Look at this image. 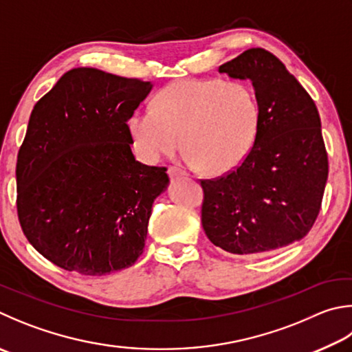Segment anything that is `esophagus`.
<instances>
[{"label":"esophagus","mask_w":352,"mask_h":352,"mask_svg":"<svg viewBox=\"0 0 352 352\" xmlns=\"http://www.w3.org/2000/svg\"><path fill=\"white\" fill-rule=\"evenodd\" d=\"M168 174L170 178H178V177H188L186 172H184L183 169L177 168V166H170V168L168 169Z\"/></svg>","instance_id":"esophagus-1"}]
</instances>
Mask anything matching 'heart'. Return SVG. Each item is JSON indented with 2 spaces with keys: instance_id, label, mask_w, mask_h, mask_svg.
Here are the masks:
<instances>
[{
  "instance_id": "b5f03b06",
  "label": "heart",
  "mask_w": 352,
  "mask_h": 352,
  "mask_svg": "<svg viewBox=\"0 0 352 352\" xmlns=\"http://www.w3.org/2000/svg\"><path fill=\"white\" fill-rule=\"evenodd\" d=\"M260 123L258 100L243 82L180 80L157 95L154 107L133 113L129 129L144 162L157 163L184 144L190 166L220 175L248 157Z\"/></svg>"
}]
</instances>
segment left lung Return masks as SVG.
I'll return each mask as SVG.
<instances>
[{
    "instance_id": "8db88e82",
    "label": "left lung",
    "mask_w": 352,
    "mask_h": 352,
    "mask_svg": "<svg viewBox=\"0 0 352 352\" xmlns=\"http://www.w3.org/2000/svg\"><path fill=\"white\" fill-rule=\"evenodd\" d=\"M219 72L252 82L261 123L237 169L201 180V225L226 252L276 251L302 240L322 206L328 154L320 115L296 76L265 49L245 50Z\"/></svg>"
}]
</instances>
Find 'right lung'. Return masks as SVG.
I'll use <instances>...</instances> for the list:
<instances>
[{"mask_svg":"<svg viewBox=\"0 0 352 352\" xmlns=\"http://www.w3.org/2000/svg\"><path fill=\"white\" fill-rule=\"evenodd\" d=\"M151 81L94 67L66 72L35 104L16 160L25 239L66 271L106 276L143 254L166 168L135 160L127 121Z\"/></svg>","mask_w":352,"mask_h":352,"instance_id":"1","label":"right lung"}]
</instances>
